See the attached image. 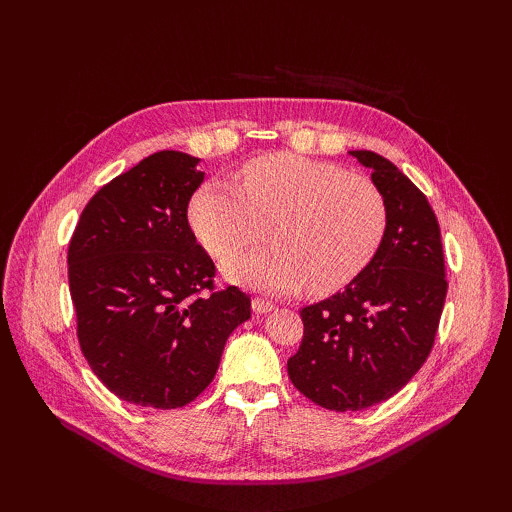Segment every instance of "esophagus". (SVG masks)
<instances>
[{
	"label": "esophagus",
	"mask_w": 512,
	"mask_h": 512,
	"mask_svg": "<svg viewBox=\"0 0 512 512\" xmlns=\"http://www.w3.org/2000/svg\"><path fill=\"white\" fill-rule=\"evenodd\" d=\"M252 309H254L256 314H267V312H271V309H275V305H273L271 301H267V299L256 297V299L252 301Z\"/></svg>",
	"instance_id": "obj_1"
}]
</instances>
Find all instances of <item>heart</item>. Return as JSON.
Masks as SVG:
<instances>
[{
    "label": "heart",
    "instance_id": "obj_1",
    "mask_svg": "<svg viewBox=\"0 0 512 512\" xmlns=\"http://www.w3.org/2000/svg\"><path fill=\"white\" fill-rule=\"evenodd\" d=\"M273 221L271 248L224 262L228 280L290 294L346 286L374 258L386 228V203L365 175L333 162L269 153L239 170V185L213 179L190 203V222L215 258H226Z\"/></svg>",
    "mask_w": 512,
    "mask_h": 512
}]
</instances>
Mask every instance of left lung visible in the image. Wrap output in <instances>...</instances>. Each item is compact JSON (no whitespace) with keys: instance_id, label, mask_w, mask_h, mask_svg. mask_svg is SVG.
<instances>
[{"instance_id":"1","label":"left lung","mask_w":512,"mask_h":512,"mask_svg":"<svg viewBox=\"0 0 512 512\" xmlns=\"http://www.w3.org/2000/svg\"><path fill=\"white\" fill-rule=\"evenodd\" d=\"M350 153L384 196V237L342 292L301 309L303 339L288 359L299 393L335 412L365 410L404 389L433 348L448 288L427 196L378 153Z\"/></svg>"}]
</instances>
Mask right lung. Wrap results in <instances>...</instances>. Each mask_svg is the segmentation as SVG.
Returning a JSON list of instances; mask_svg holds the SVG:
<instances>
[{
	"instance_id": "right-lung-1",
	"label": "right lung",
	"mask_w": 512,
	"mask_h": 512,
	"mask_svg": "<svg viewBox=\"0 0 512 512\" xmlns=\"http://www.w3.org/2000/svg\"><path fill=\"white\" fill-rule=\"evenodd\" d=\"M198 158L158 151L100 188L68 245L76 337L108 391L145 408H183L211 384L228 335L250 318L237 286L215 288L188 205Z\"/></svg>"
}]
</instances>
